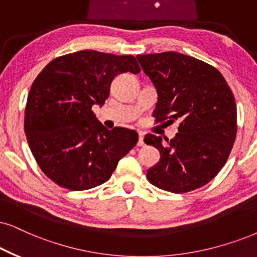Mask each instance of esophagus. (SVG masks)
<instances>
[{"label": "esophagus", "mask_w": 257, "mask_h": 257, "mask_svg": "<svg viewBox=\"0 0 257 257\" xmlns=\"http://www.w3.org/2000/svg\"><path fill=\"white\" fill-rule=\"evenodd\" d=\"M138 146L139 147H144L145 141H144V134H140L139 140H138Z\"/></svg>", "instance_id": "obj_1"}]
</instances>
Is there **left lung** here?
<instances>
[{
  "instance_id": "1",
  "label": "left lung",
  "mask_w": 257,
  "mask_h": 257,
  "mask_svg": "<svg viewBox=\"0 0 257 257\" xmlns=\"http://www.w3.org/2000/svg\"><path fill=\"white\" fill-rule=\"evenodd\" d=\"M136 58L157 87V122H179V133L166 144L159 136H145L146 144L160 152V160L147 171L148 181L173 193L197 190L218 174L232 149L237 133L232 91L216 67L186 54Z\"/></svg>"
}]
</instances>
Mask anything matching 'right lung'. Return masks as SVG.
I'll return each mask as SVG.
<instances>
[{
	"mask_svg": "<svg viewBox=\"0 0 257 257\" xmlns=\"http://www.w3.org/2000/svg\"><path fill=\"white\" fill-rule=\"evenodd\" d=\"M128 71H141L134 56L85 50L53 59L32 84L25 133L39 167L60 187L83 191L105 183L138 142L135 131H108L92 111L108 99L115 77Z\"/></svg>",
	"mask_w": 257,
	"mask_h": 257,
	"instance_id": "right-lung-1",
	"label": "right lung"
}]
</instances>
